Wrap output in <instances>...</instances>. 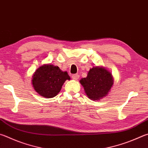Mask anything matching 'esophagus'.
I'll return each instance as SVG.
<instances>
[{
  "instance_id": "obj_1",
  "label": "esophagus",
  "mask_w": 148,
  "mask_h": 148,
  "mask_svg": "<svg viewBox=\"0 0 148 148\" xmlns=\"http://www.w3.org/2000/svg\"><path fill=\"white\" fill-rule=\"evenodd\" d=\"M72 78H73L74 79H75V80H77V79H79V74H73L72 76Z\"/></svg>"
}]
</instances>
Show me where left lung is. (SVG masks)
<instances>
[{"label":"left lung","mask_w":148,"mask_h":148,"mask_svg":"<svg viewBox=\"0 0 148 148\" xmlns=\"http://www.w3.org/2000/svg\"><path fill=\"white\" fill-rule=\"evenodd\" d=\"M84 87L86 95L92 100H100L107 95L113 85V77L104 67L94 66L87 76L79 81Z\"/></svg>","instance_id":"left-lung-1"}]
</instances>
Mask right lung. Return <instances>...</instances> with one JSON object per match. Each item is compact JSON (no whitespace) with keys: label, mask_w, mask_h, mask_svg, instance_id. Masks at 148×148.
<instances>
[{"label":"right lung","mask_w":148,"mask_h":148,"mask_svg":"<svg viewBox=\"0 0 148 148\" xmlns=\"http://www.w3.org/2000/svg\"><path fill=\"white\" fill-rule=\"evenodd\" d=\"M66 79H71L67 72H63L57 66L47 64L35 72L32 76V85L40 95L50 98L58 95Z\"/></svg>","instance_id":"add662e5"}]
</instances>
